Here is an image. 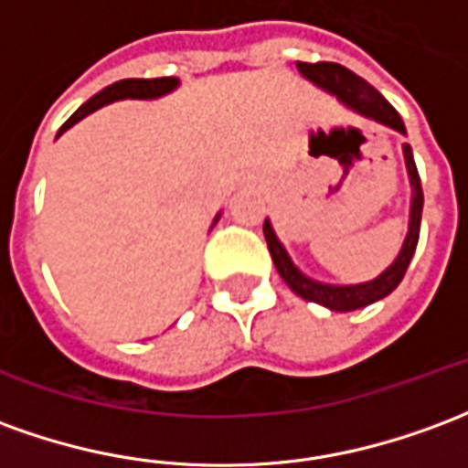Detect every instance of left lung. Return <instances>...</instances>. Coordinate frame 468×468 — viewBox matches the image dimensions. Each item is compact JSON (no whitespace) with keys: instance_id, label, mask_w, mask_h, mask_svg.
<instances>
[{"instance_id":"8db88e82","label":"left lung","mask_w":468,"mask_h":468,"mask_svg":"<svg viewBox=\"0 0 468 468\" xmlns=\"http://www.w3.org/2000/svg\"><path fill=\"white\" fill-rule=\"evenodd\" d=\"M299 73L312 80L314 86L324 88L329 93H335L342 103H347L349 109H355L357 113H365L367 119H375L378 123H385L395 132L405 133L403 119L398 116V111L385 101V98L375 90V88L362 80L359 75L347 70L345 65L339 63H296ZM405 166H408V177H410V187H413V200H410V225H408V235H405L403 250L398 253L393 261V266L388 271H382L378 279L367 281V283H357V286H329L322 281H314L309 276H303L299 268L293 266V261L286 253V248L281 245V240L273 233L271 223H263V235H266L268 250L271 258L276 263V271L281 273V279L289 283V289L293 293H299L302 299L314 303H322L332 312H355L362 309L367 303H375L385 299L388 293H393L398 289V283L403 281L405 271L410 266V258L416 253L418 235H420V212H423V187H420V177H418L416 159H413V149L403 144Z\"/></svg>"}]
</instances>
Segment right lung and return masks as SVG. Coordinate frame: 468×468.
I'll use <instances>...</instances> for the list:
<instances>
[{
    "label": "right lung",
    "instance_id": "right-lung-1",
    "mask_svg": "<svg viewBox=\"0 0 468 468\" xmlns=\"http://www.w3.org/2000/svg\"><path fill=\"white\" fill-rule=\"evenodd\" d=\"M177 83V78H126V80H119V83H113V86L103 88V90L96 93L90 101H86L80 109L75 111L70 119L65 121L60 133H63L65 129H70V126L78 123L80 119H86L88 113H93V111L101 109V106H106V103L123 101V98H159L165 96V93H169V90H175ZM60 133H58V136H60ZM218 218H220V215H218ZM218 218H215V223H218Z\"/></svg>",
    "mask_w": 468,
    "mask_h": 468
}]
</instances>
